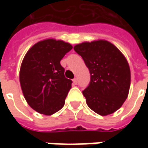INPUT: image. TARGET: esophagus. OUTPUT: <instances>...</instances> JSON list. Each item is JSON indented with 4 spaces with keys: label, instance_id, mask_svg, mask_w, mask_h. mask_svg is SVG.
I'll use <instances>...</instances> for the list:
<instances>
[{
    "label": "esophagus",
    "instance_id": "1",
    "mask_svg": "<svg viewBox=\"0 0 148 148\" xmlns=\"http://www.w3.org/2000/svg\"><path fill=\"white\" fill-rule=\"evenodd\" d=\"M72 82H73V83L75 84V85H77V78L76 77V78H74L73 80H72Z\"/></svg>",
    "mask_w": 148,
    "mask_h": 148
}]
</instances>
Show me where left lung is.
Here are the masks:
<instances>
[{
	"instance_id": "obj_1",
	"label": "left lung",
	"mask_w": 148,
	"mask_h": 148,
	"mask_svg": "<svg viewBox=\"0 0 148 148\" xmlns=\"http://www.w3.org/2000/svg\"><path fill=\"white\" fill-rule=\"evenodd\" d=\"M74 50L90 74V84L82 91L87 105L102 116L114 113L127 99L130 88L127 59L113 43L102 39L77 44Z\"/></svg>"
}]
</instances>
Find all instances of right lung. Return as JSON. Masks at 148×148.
Returning <instances> with one entry per match:
<instances>
[{
	"instance_id": "add662e5",
	"label": "right lung",
	"mask_w": 148,
	"mask_h": 148,
	"mask_svg": "<svg viewBox=\"0 0 148 148\" xmlns=\"http://www.w3.org/2000/svg\"><path fill=\"white\" fill-rule=\"evenodd\" d=\"M72 49L69 43L48 38L33 45L26 53L20 70L23 95L33 110L44 115L60 110L71 87L60 61Z\"/></svg>"
}]
</instances>
